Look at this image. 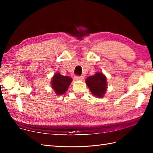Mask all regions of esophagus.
Masks as SVG:
<instances>
[{
    "instance_id": "1",
    "label": "esophagus",
    "mask_w": 153,
    "mask_h": 153,
    "mask_svg": "<svg viewBox=\"0 0 153 153\" xmlns=\"http://www.w3.org/2000/svg\"><path fill=\"white\" fill-rule=\"evenodd\" d=\"M74 79L76 81H82L84 79V77L83 76H75Z\"/></svg>"
}]
</instances>
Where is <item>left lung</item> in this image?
I'll return each mask as SVG.
<instances>
[{"instance_id": "1", "label": "left lung", "mask_w": 153, "mask_h": 153, "mask_svg": "<svg viewBox=\"0 0 153 153\" xmlns=\"http://www.w3.org/2000/svg\"><path fill=\"white\" fill-rule=\"evenodd\" d=\"M87 87L94 96L102 98L107 89L106 77L102 72H96L95 75L87 77L85 80Z\"/></svg>"}]
</instances>
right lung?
I'll return each mask as SVG.
<instances>
[{
    "mask_svg": "<svg viewBox=\"0 0 153 153\" xmlns=\"http://www.w3.org/2000/svg\"><path fill=\"white\" fill-rule=\"evenodd\" d=\"M71 82L72 79L70 77L62 76L59 72H57L52 77L51 87L57 95H62L66 93Z\"/></svg>",
    "mask_w": 153,
    "mask_h": 153,
    "instance_id": "right-lung-1",
    "label": "right lung"
}]
</instances>
